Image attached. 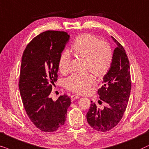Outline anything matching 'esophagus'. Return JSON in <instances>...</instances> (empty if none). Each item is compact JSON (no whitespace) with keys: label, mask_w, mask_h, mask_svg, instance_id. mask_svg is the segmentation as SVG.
<instances>
[{"label":"esophagus","mask_w":149,"mask_h":149,"mask_svg":"<svg viewBox=\"0 0 149 149\" xmlns=\"http://www.w3.org/2000/svg\"><path fill=\"white\" fill-rule=\"evenodd\" d=\"M80 97L78 96V95H72L71 96V101H74L75 100H76V99H78Z\"/></svg>","instance_id":"34e87169"}]
</instances>
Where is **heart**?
<instances>
[{
    "label": "heart",
    "mask_w": 149,
    "mask_h": 149,
    "mask_svg": "<svg viewBox=\"0 0 149 149\" xmlns=\"http://www.w3.org/2000/svg\"><path fill=\"white\" fill-rule=\"evenodd\" d=\"M72 49L77 55L86 58L87 68L97 77H102L108 73L112 64V52L106 41H100L93 35L82 34L74 41ZM70 64L71 55L68 51H64L59 58V69L63 73L68 72ZM95 82V77L91 72L76 73L67 79L65 86L74 92L86 93Z\"/></svg>",
    "instance_id": "1"
}]
</instances>
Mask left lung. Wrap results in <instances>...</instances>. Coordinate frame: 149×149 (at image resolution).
<instances>
[{
	"mask_svg": "<svg viewBox=\"0 0 149 149\" xmlns=\"http://www.w3.org/2000/svg\"><path fill=\"white\" fill-rule=\"evenodd\" d=\"M116 44L112 54L110 68L104 77V85L98 90L101 100L106 103L103 109L91 101L86 119L91 127L99 132H107L114 127L123 116L130 96V67L123 47L111 36ZM99 104H102L99 101Z\"/></svg>",
	"mask_w": 149,
	"mask_h": 149,
	"instance_id": "8db88e82",
	"label": "left lung"
}]
</instances>
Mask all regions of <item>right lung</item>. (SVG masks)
Segmentation results:
<instances>
[{
    "label": "right lung",
    "mask_w": 149,
    "mask_h": 149,
    "mask_svg": "<svg viewBox=\"0 0 149 149\" xmlns=\"http://www.w3.org/2000/svg\"><path fill=\"white\" fill-rule=\"evenodd\" d=\"M69 35L63 31H47L37 35L24 51L19 88L26 112L33 124L52 132L65 124L71 99L66 95L56 102L50 94L56 82L58 61Z\"/></svg>",
    "instance_id": "1"
}]
</instances>
